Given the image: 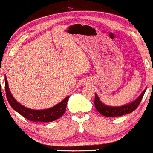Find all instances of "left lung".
I'll list each match as a JSON object with an SVG mask.
<instances>
[{
    "mask_svg": "<svg viewBox=\"0 0 153 153\" xmlns=\"http://www.w3.org/2000/svg\"><path fill=\"white\" fill-rule=\"evenodd\" d=\"M146 89L147 88L142 92V94H140L134 101H132V102L120 106H108V105H105L104 103L100 100L98 95L95 94V107H96V110H97L101 114L107 117H120V116L127 114H130L137 108L140 101L143 99V97L144 94H145V91H146Z\"/></svg>",
    "mask_w": 153,
    "mask_h": 153,
    "instance_id": "8db88e82",
    "label": "left lung"
}]
</instances>
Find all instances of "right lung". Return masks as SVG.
I'll list each match as a JSON object with an SVG mask.
<instances>
[{"mask_svg": "<svg viewBox=\"0 0 153 153\" xmlns=\"http://www.w3.org/2000/svg\"><path fill=\"white\" fill-rule=\"evenodd\" d=\"M5 88H6L7 99H8L10 106L16 111H17L19 114L23 116L24 118L31 121V122H51L60 118L65 111L67 103H68L70 97V96H67L65 99H63L61 102L56 104L55 106L51 107V108L42 110H35L26 108V106H23L14 99V97L10 91L6 75H5Z\"/></svg>", "mask_w": 153, "mask_h": 153, "instance_id": "1", "label": "right lung"}]
</instances>
